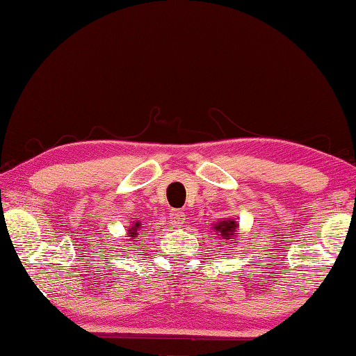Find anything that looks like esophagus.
<instances>
[{"label": "esophagus", "mask_w": 356, "mask_h": 356, "mask_svg": "<svg viewBox=\"0 0 356 356\" xmlns=\"http://www.w3.org/2000/svg\"><path fill=\"white\" fill-rule=\"evenodd\" d=\"M185 220V213L179 209H172L171 213H169V222H171L172 227H180Z\"/></svg>", "instance_id": "obj_1"}]
</instances>
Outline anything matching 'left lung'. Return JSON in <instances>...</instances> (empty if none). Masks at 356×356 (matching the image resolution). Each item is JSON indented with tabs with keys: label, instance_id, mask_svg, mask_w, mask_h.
I'll use <instances>...</instances> for the list:
<instances>
[{
	"label": "left lung",
	"instance_id": "1",
	"mask_svg": "<svg viewBox=\"0 0 356 356\" xmlns=\"http://www.w3.org/2000/svg\"><path fill=\"white\" fill-rule=\"evenodd\" d=\"M216 233L220 236L223 245H229V244H236V242H229V241H236V234H238V223L231 218H223L222 222L216 223Z\"/></svg>",
	"mask_w": 356,
	"mask_h": 356
}]
</instances>
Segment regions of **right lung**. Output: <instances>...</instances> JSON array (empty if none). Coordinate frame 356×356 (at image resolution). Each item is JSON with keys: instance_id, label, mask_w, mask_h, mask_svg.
<instances>
[{"instance_id": "1", "label": "right lung", "mask_w": 356, "mask_h": 356, "mask_svg": "<svg viewBox=\"0 0 356 356\" xmlns=\"http://www.w3.org/2000/svg\"><path fill=\"white\" fill-rule=\"evenodd\" d=\"M140 227V223H134V227H131V229H129L128 233V238L129 239H134L138 236V228Z\"/></svg>"}]
</instances>
